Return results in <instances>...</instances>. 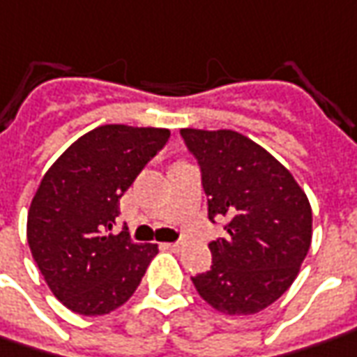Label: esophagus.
Listing matches in <instances>:
<instances>
[{
    "label": "esophagus",
    "instance_id": "obj_1",
    "mask_svg": "<svg viewBox=\"0 0 357 357\" xmlns=\"http://www.w3.org/2000/svg\"><path fill=\"white\" fill-rule=\"evenodd\" d=\"M166 250H172V252H178L181 248V244L179 242H166V244H162Z\"/></svg>",
    "mask_w": 357,
    "mask_h": 357
}]
</instances>
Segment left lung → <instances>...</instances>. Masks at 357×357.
Masks as SVG:
<instances>
[{"mask_svg": "<svg viewBox=\"0 0 357 357\" xmlns=\"http://www.w3.org/2000/svg\"><path fill=\"white\" fill-rule=\"evenodd\" d=\"M197 158L209 219H225V238L209 244L213 266L191 278L225 314H254L295 281L312 238L305 191L266 148L236 130L181 128Z\"/></svg>", "mask_w": 357, "mask_h": 357, "instance_id": "left-lung-1", "label": "left lung"}]
</instances>
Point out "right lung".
I'll list each match as a JSON object with an SVG mask.
<instances>
[{"instance_id":"obj_1","label":"right lung","mask_w":357,"mask_h":357,"mask_svg":"<svg viewBox=\"0 0 357 357\" xmlns=\"http://www.w3.org/2000/svg\"><path fill=\"white\" fill-rule=\"evenodd\" d=\"M168 128L103 125L79 137L48 168L26 217V240L46 285L64 307L99 317L137 291L158 244L113 232L119 201L158 150Z\"/></svg>"}]
</instances>
